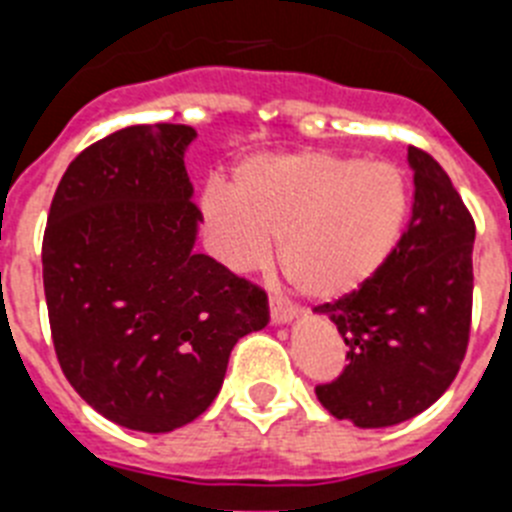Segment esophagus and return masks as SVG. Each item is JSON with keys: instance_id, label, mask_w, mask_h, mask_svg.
<instances>
[{"instance_id": "esophagus-1", "label": "esophagus", "mask_w": 512, "mask_h": 512, "mask_svg": "<svg viewBox=\"0 0 512 512\" xmlns=\"http://www.w3.org/2000/svg\"><path fill=\"white\" fill-rule=\"evenodd\" d=\"M269 312H271V323H274V325H289V323H295V320H297L295 307L282 305V302H277V300H271Z\"/></svg>"}]
</instances>
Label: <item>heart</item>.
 <instances>
[{"label": "heart", "mask_w": 512, "mask_h": 512, "mask_svg": "<svg viewBox=\"0 0 512 512\" xmlns=\"http://www.w3.org/2000/svg\"><path fill=\"white\" fill-rule=\"evenodd\" d=\"M408 212V182L395 164L325 151L248 158L233 189L212 182L202 194L207 233L230 271L269 264L279 238L287 279L320 302L377 277L400 246Z\"/></svg>", "instance_id": "b5f03b06"}]
</instances>
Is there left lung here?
I'll return each mask as SVG.
<instances>
[{"mask_svg": "<svg viewBox=\"0 0 512 512\" xmlns=\"http://www.w3.org/2000/svg\"><path fill=\"white\" fill-rule=\"evenodd\" d=\"M408 166L415 202L400 246L354 295L318 307L346 341L348 366L315 392L333 418L359 428L431 408L467 354L474 220L438 161L410 146Z\"/></svg>", "mask_w": 512, "mask_h": 512, "instance_id": "8db88e82", "label": "left lung"}]
</instances>
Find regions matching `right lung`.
<instances>
[{"label": "right lung", "mask_w": 512, "mask_h": 512, "mask_svg": "<svg viewBox=\"0 0 512 512\" xmlns=\"http://www.w3.org/2000/svg\"><path fill=\"white\" fill-rule=\"evenodd\" d=\"M189 125H133L74 158L43 238L58 361L112 423L169 433L223 387L238 338L269 325L259 287L194 251Z\"/></svg>", "instance_id": "right-lung-1"}]
</instances>
